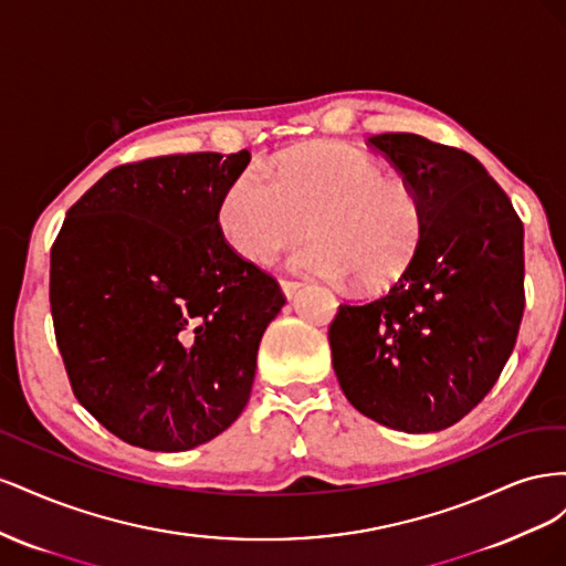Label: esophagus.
I'll list each match as a JSON object with an SVG mask.
<instances>
[{
  "label": "esophagus",
  "mask_w": 566,
  "mask_h": 566,
  "mask_svg": "<svg viewBox=\"0 0 566 566\" xmlns=\"http://www.w3.org/2000/svg\"><path fill=\"white\" fill-rule=\"evenodd\" d=\"M281 287H283L285 297H293L297 290L302 287V281H297V279H281Z\"/></svg>",
  "instance_id": "obj_1"
}]
</instances>
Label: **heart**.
Here are the masks:
<instances>
[{"instance_id":"b5f03b06","label":"heart","mask_w":566,"mask_h":566,"mask_svg":"<svg viewBox=\"0 0 566 566\" xmlns=\"http://www.w3.org/2000/svg\"><path fill=\"white\" fill-rule=\"evenodd\" d=\"M219 229L248 262L264 264L304 231L290 262L361 290L397 281L418 252L424 214L416 188L352 144L318 142L245 167L219 202Z\"/></svg>"}]
</instances>
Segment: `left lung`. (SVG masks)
Masks as SVG:
<instances>
[{
    "mask_svg": "<svg viewBox=\"0 0 566 566\" xmlns=\"http://www.w3.org/2000/svg\"><path fill=\"white\" fill-rule=\"evenodd\" d=\"M416 188L424 229L387 293L339 304L328 339L349 403L408 434L439 432L482 401L524 314V227L470 153L418 134L368 136Z\"/></svg>",
    "mask_w": 566,
    "mask_h": 566,
    "instance_id": "left-lung-1",
    "label": "left lung"
}]
</instances>
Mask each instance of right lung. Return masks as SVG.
<instances>
[{
	"label": "right lung",
	"mask_w": 566,
	"mask_h": 566,
	"mask_svg": "<svg viewBox=\"0 0 566 566\" xmlns=\"http://www.w3.org/2000/svg\"><path fill=\"white\" fill-rule=\"evenodd\" d=\"M248 150L127 163L51 245L49 304L73 394L132 447L177 453L231 427L285 295L219 229Z\"/></svg>",
	"instance_id": "obj_1"
}]
</instances>
